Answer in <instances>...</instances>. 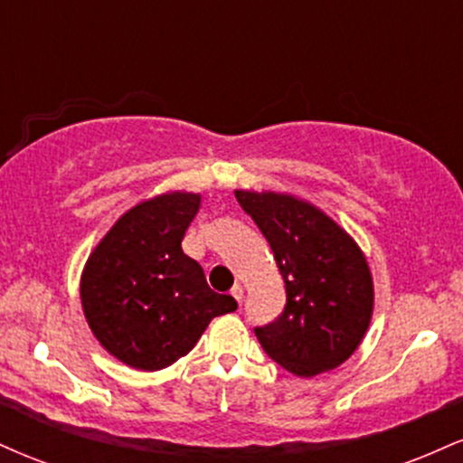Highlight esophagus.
I'll return each instance as SVG.
<instances>
[{"label":"esophagus","mask_w":463,"mask_h":463,"mask_svg":"<svg viewBox=\"0 0 463 463\" xmlns=\"http://www.w3.org/2000/svg\"><path fill=\"white\" fill-rule=\"evenodd\" d=\"M231 296H232V298H235L237 302H241V298H243V287L239 285V283L232 285V289H231Z\"/></svg>","instance_id":"esophagus-1"}]
</instances>
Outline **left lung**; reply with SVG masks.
Returning a JSON list of instances; mask_svg holds the SVG:
<instances>
[{"label":"left lung","mask_w":463,"mask_h":463,"mask_svg":"<svg viewBox=\"0 0 463 463\" xmlns=\"http://www.w3.org/2000/svg\"><path fill=\"white\" fill-rule=\"evenodd\" d=\"M268 239L285 280L287 305L254 326L265 354L296 376L337 368L357 350L372 317V276L364 252L331 217L279 194L237 191Z\"/></svg>","instance_id":"left-lung-1"}]
</instances>
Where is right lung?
<instances>
[{
  "label": "right lung",
  "mask_w": 463,
  "mask_h": 463,
  "mask_svg": "<svg viewBox=\"0 0 463 463\" xmlns=\"http://www.w3.org/2000/svg\"><path fill=\"white\" fill-rule=\"evenodd\" d=\"M198 209L200 195L180 191L141 202L89 257L80 283L84 316L99 344L130 368H167L213 317L237 309L180 246Z\"/></svg>",
  "instance_id": "obj_1"
}]
</instances>
